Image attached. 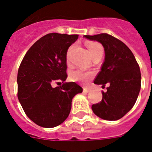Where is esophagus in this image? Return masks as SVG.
<instances>
[{
	"mask_svg": "<svg viewBox=\"0 0 152 152\" xmlns=\"http://www.w3.org/2000/svg\"><path fill=\"white\" fill-rule=\"evenodd\" d=\"M91 91V89H89V88H84V92L85 93H88Z\"/></svg>",
	"mask_w": 152,
	"mask_h": 152,
	"instance_id": "1",
	"label": "esophagus"
}]
</instances>
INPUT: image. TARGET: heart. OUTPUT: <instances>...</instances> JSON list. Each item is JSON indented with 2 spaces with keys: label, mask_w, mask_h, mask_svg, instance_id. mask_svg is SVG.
I'll return each mask as SVG.
<instances>
[{
  "label": "heart",
  "mask_w": 152,
  "mask_h": 152,
  "mask_svg": "<svg viewBox=\"0 0 152 152\" xmlns=\"http://www.w3.org/2000/svg\"><path fill=\"white\" fill-rule=\"evenodd\" d=\"M88 47L89 53L91 55L93 59L96 57L102 58L103 54V46L97 42H88L86 43ZM73 47H71L67 53V59L69 58L70 53L72 52ZM94 77V73L93 72H84L80 69L73 70L70 72L69 77L72 81H77V82H81L86 84L89 80H91L93 77Z\"/></svg>",
  "instance_id": "b5f03b06"
}]
</instances>
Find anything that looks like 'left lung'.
Returning a JSON list of instances; mask_svg holds the SVG:
<instances>
[{
	"mask_svg": "<svg viewBox=\"0 0 152 152\" xmlns=\"http://www.w3.org/2000/svg\"><path fill=\"white\" fill-rule=\"evenodd\" d=\"M84 37L103 45L105 61L94 83L102 84L107 92L103 99L92 105L95 115L105 120H117L124 116L136 102L141 88L139 65L129 47L116 37L107 33Z\"/></svg>",
	"mask_w": 152,
	"mask_h": 152,
	"instance_id": "obj_1",
	"label": "left lung"
}]
</instances>
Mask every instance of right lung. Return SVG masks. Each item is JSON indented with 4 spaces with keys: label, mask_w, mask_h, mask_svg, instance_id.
<instances>
[{
    "label": "right lung",
    "mask_w": 152,
    "mask_h": 152,
    "mask_svg": "<svg viewBox=\"0 0 152 152\" xmlns=\"http://www.w3.org/2000/svg\"><path fill=\"white\" fill-rule=\"evenodd\" d=\"M78 35L52 33L42 36L24 56L17 74V96L24 112L38 126L53 128L68 118L74 96L83 91L75 82H64L67 51Z\"/></svg>",
    "instance_id": "add662e5"
}]
</instances>
